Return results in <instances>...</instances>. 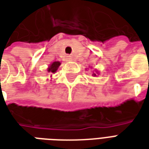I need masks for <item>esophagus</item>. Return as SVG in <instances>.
Returning a JSON list of instances; mask_svg holds the SVG:
<instances>
[{
  "label": "esophagus",
  "instance_id": "esophagus-1",
  "mask_svg": "<svg viewBox=\"0 0 149 149\" xmlns=\"http://www.w3.org/2000/svg\"><path fill=\"white\" fill-rule=\"evenodd\" d=\"M67 61H72V59L69 57V56H68V58H67Z\"/></svg>",
  "mask_w": 149,
  "mask_h": 149
}]
</instances>
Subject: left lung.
<instances>
[{"instance_id": "left-lung-1", "label": "left lung", "mask_w": 149, "mask_h": 149, "mask_svg": "<svg viewBox=\"0 0 149 149\" xmlns=\"http://www.w3.org/2000/svg\"><path fill=\"white\" fill-rule=\"evenodd\" d=\"M94 76V77H95V76H97V75H96V73H93V74Z\"/></svg>"}]
</instances>
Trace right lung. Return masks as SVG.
I'll use <instances>...</instances> for the list:
<instances>
[{
	"instance_id": "obj_1",
	"label": "right lung",
	"mask_w": 149,
	"mask_h": 149,
	"mask_svg": "<svg viewBox=\"0 0 149 149\" xmlns=\"http://www.w3.org/2000/svg\"><path fill=\"white\" fill-rule=\"evenodd\" d=\"M60 65H61V62H59V61L52 62V64L49 66V68H48V72L51 73V74H52V73H55Z\"/></svg>"
}]
</instances>
